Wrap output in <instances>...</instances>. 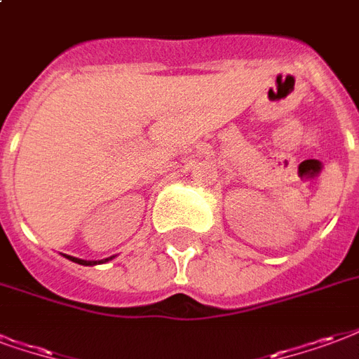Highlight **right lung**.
Wrapping results in <instances>:
<instances>
[{
  "mask_svg": "<svg viewBox=\"0 0 359 359\" xmlns=\"http://www.w3.org/2000/svg\"><path fill=\"white\" fill-rule=\"evenodd\" d=\"M66 259L74 261V263H77V265H85V266H93V265H100V263H107V261H111L113 257H107V259H102V261H87V259H79V257H72V255H64Z\"/></svg>",
  "mask_w": 359,
  "mask_h": 359,
  "instance_id": "add662e5",
  "label": "right lung"
}]
</instances>
